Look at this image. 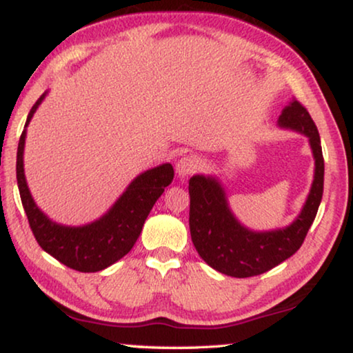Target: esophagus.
Masks as SVG:
<instances>
[{
    "label": "esophagus",
    "mask_w": 353,
    "mask_h": 353,
    "mask_svg": "<svg viewBox=\"0 0 353 353\" xmlns=\"http://www.w3.org/2000/svg\"><path fill=\"white\" fill-rule=\"evenodd\" d=\"M197 168H199V162H197L194 157H181L176 163V173L178 176L181 178L190 176L191 173H194L197 170Z\"/></svg>",
    "instance_id": "1"
}]
</instances>
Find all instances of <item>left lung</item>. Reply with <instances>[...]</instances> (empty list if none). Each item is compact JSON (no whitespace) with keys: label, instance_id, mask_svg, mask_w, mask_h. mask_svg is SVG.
Here are the masks:
<instances>
[{"label":"left lung","instance_id":"1","mask_svg":"<svg viewBox=\"0 0 353 353\" xmlns=\"http://www.w3.org/2000/svg\"><path fill=\"white\" fill-rule=\"evenodd\" d=\"M278 125L308 138L315 157L310 194L296 221L283 230L255 233L231 214L223 188L215 178L194 175L190 180V231L192 244L204 262L216 272L249 278L272 270L301 249L315 220L323 197L325 161L320 133L308 110L294 99L279 115Z\"/></svg>","mask_w":353,"mask_h":353}]
</instances>
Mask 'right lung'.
Returning <instances> with one entry per match:
<instances>
[{"label":"right lung","instance_id":"add662e5","mask_svg":"<svg viewBox=\"0 0 353 353\" xmlns=\"http://www.w3.org/2000/svg\"><path fill=\"white\" fill-rule=\"evenodd\" d=\"M46 93L38 98L28 112L26 127L30 122ZM23 144L26 130L17 148V185L28 225L40 248L65 267L81 273H94L110 267L127 255L141 234L149 212L173 180V167L162 163L141 173L130 183L108 214L85 226H64L54 223L38 209L28 191L23 175Z\"/></svg>","mask_w":353,"mask_h":353}]
</instances>
